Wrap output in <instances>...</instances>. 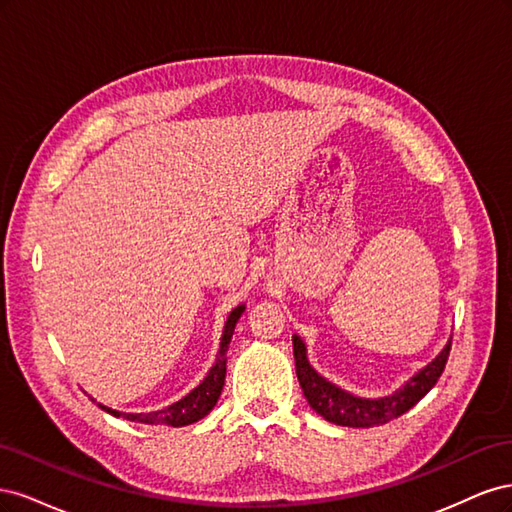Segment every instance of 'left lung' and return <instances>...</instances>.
I'll return each instance as SVG.
<instances>
[{
	"instance_id": "8db88e82",
	"label": "left lung",
	"mask_w": 512,
	"mask_h": 512,
	"mask_svg": "<svg viewBox=\"0 0 512 512\" xmlns=\"http://www.w3.org/2000/svg\"><path fill=\"white\" fill-rule=\"evenodd\" d=\"M292 350L303 395L316 414H320L324 421L342 427H378L408 412L436 386L448 361V352H451V339H448L436 359L427 363L423 369H418L395 393L384 397L354 395L320 376L309 365L307 346L299 335H292Z\"/></svg>"
}]
</instances>
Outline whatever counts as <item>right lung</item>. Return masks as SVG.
<instances>
[{"mask_svg": "<svg viewBox=\"0 0 512 512\" xmlns=\"http://www.w3.org/2000/svg\"><path fill=\"white\" fill-rule=\"evenodd\" d=\"M243 312H245V305H237L228 314V318L224 322L222 339H220V350H218V354H215L213 367L207 371V376L196 386V389H192L188 395L175 401V404H170L156 412H119V410H113V408L102 406V404H98V406L108 414L121 416L132 423H145V425L183 427V425H192V423L200 421V418H205L213 410V406L218 404V399L222 395L224 378H226V359H228L226 352L230 346L232 333H235V327H237V322ZM91 401H96V399L91 397Z\"/></svg>", "mask_w": 512, "mask_h": 512, "instance_id": "1", "label": "right lung"}]
</instances>
